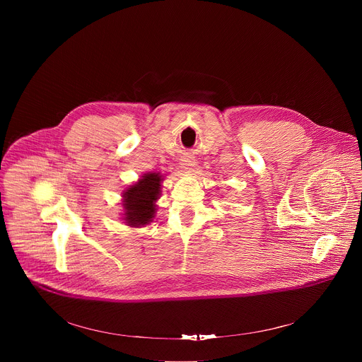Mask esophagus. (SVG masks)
Masks as SVG:
<instances>
[{
    "instance_id": "34e87169",
    "label": "esophagus",
    "mask_w": 362,
    "mask_h": 362,
    "mask_svg": "<svg viewBox=\"0 0 362 362\" xmlns=\"http://www.w3.org/2000/svg\"><path fill=\"white\" fill-rule=\"evenodd\" d=\"M194 166H196V160L193 159V158H190V156H185V158H182V160H180V168L185 170V172H192L193 169H194Z\"/></svg>"
}]
</instances>
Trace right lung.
<instances>
[{
  "mask_svg": "<svg viewBox=\"0 0 362 362\" xmlns=\"http://www.w3.org/2000/svg\"><path fill=\"white\" fill-rule=\"evenodd\" d=\"M163 175L147 172L122 193V221L130 228H143L153 222L158 212V199L162 193Z\"/></svg>",
  "mask_w": 362,
  "mask_h": 362,
  "instance_id": "add662e5",
  "label": "right lung"
}]
</instances>
